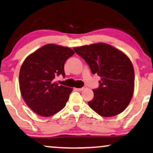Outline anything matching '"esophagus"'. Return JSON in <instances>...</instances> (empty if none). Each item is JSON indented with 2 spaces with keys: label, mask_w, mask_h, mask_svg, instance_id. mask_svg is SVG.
Masks as SVG:
<instances>
[{
  "label": "esophagus",
  "mask_w": 153,
  "mask_h": 153,
  "mask_svg": "<svg viewBox=\"0 0 153 153\" xmlns=\"http://www.w3.org/2000/svg\"><path fill=\"white\" fill-rule=\"evenodd\" d=\"M87 88L86 86H84V87H82V88H76L75 89H76V91H82L83 90H84V89Z\"/></svg>",
  "instance_id": "esophagus-1"
}]
</instances>
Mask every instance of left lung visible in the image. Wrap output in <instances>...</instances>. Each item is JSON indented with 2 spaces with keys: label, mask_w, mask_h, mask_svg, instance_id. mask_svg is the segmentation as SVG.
Returning a JSON list of instances; mask_svg holds the SVG:
<instances>
[{
  "label": "left lung",
  "mask_w": 153,
  "mask_h": 153,
  "mask_svg": "<svg viewBox=\"0 0 153 153\" xmlns=\"http://www.w3.org/2000/svg\"><path fill=\"white\" fill-rule=\"evenodd\" d=\"M86 61L92 74L100 76L94 89L90 108L105 117L117 115L128 105L134 94V69L130 59L122 51L104 43L74 48Z\"/></svg>",
  "instance_id": "obj_1"
}]
</instances>
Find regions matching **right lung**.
I'll use <instances>...</instances> for the list:
<instances>
[{
	"instance_id": "add662e5",
	"label": "right lung",
	"mask_w": 153,
	"mask_h": 153,
	"mask_svg": "<svg viewBox=\"0 0 153 153\" xmlns=\"http://www.w3.org/2000/svg\"><path fill=\"white\" fill-rule=\"evenodd\" d=\"M74 54L71 48L45 45L31 53L22 65L19 89L27 105L42 117H51L64 108L72 88L53 83L56 76H65L64 65Z\"/></svg>"
}]
</instances>
